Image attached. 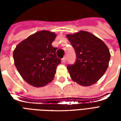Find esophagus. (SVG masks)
I'll return each instance as SVG.
<instances>
[{
    "instance_id": "esophagus-1",
    "label": "esophagus",
    "mask_w": 121,
    "mask_h": 121,
    "mask_svg": "<svg viewBox=\"0 0 121 121\" xmlns=\"http://www.w3.org/2000/svg\"><path fill=\"white\" fill-rule=\"evenodd\" d=\"M62 61H63V63H65L66 61V57H64L63 58H62Z\"/></svg>"
}]
</instances>
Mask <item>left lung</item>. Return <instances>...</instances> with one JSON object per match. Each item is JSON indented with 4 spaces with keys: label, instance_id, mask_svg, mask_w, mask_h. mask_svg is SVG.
Listing matches in <instances>:
<instances>
[{
    "label": "left lung",
    "instance_id": "8db88e82",
    "mask_svg": "<svg viewBox=\"0 0 121 121\" xmlns=\"http://www.w3.org/2000/svg\"><path fill=\"white\" fill-rule=\"evenodd\" d=\"M66 36L76 54V63L67 67L71 79L82 86L95 84L109 65L111 54L108 47L100 38L84 30Z\"/></svg>",
    "mask_w": 121,
    "mask_h": 121
}]
</instances>
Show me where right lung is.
Instances as JSON below:
<instances>
[{
	"instance_id": "right-lung-1",
	"label": "right lung",
	"mask_w": 121,
	"mask_h": 121,
	"mask_svg": "<svg viewBox=\"0 0 121 121\" xmlns=\"http://www.w3.org/2000/svg\"><path fill=\"white\" fill-rule=\"evenodd\" d=\"M56 34L49 30L35 32L20 42L13 50L14 64L22 79L40 87L50 83L60 60L52 43Z\"/></svg>"
}]
</instances>
